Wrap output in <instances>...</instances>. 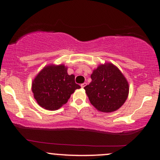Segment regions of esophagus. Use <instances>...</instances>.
I'll list each match as a JSON object with an SVG mask.
<instances>
[{
  "instance_id": "esophagus-1",
  "label": "esophagus",
  "mask_w": 160,
  "mask_h": 160,
  "mask_svg": "<svg viewBox=\"0 0 160 160\" xmlns=\"http://www.w3.org/2000/svg\"><path fill=\"white\" fill-rule=\"evenodd\" d=\"M86 85H87V83L84 82V83H83V84H81V87H82V88H84V87L85 86H86Z\"/></svg>"
}]
</instances>
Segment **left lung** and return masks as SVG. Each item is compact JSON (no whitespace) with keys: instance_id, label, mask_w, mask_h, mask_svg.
<instances>
[{"instance_id":"left-lung-1","label":"left lung","mask_w":160,"mask_h":160,"mask_svg":"<svg viewBox=\"0 0 160 160\" xmlns=\"http://www.w3.org/2000/svg\"><path fill=\"white\" fill-rule=\"evenodd\" d=\"M92 82L84 88L92 105L102 112L119 109L128 98V83L111 63L100 65L91 75Z\"/></svg>"}]
</instances>
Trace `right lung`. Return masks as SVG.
<instances>
[{"label": "right lung", "instance_id": "right-lung-1", "mask_svg": "<svg viewBox=\"0 0 160 160\" xmlns=\"http://www.w3.org/2000/svg\"><path fill=\"white\" fill-rule=\"evenodd\" d=\"M80 87L76 84L74 75L68 74L65 65H49L32 82V91L39 106L54 111L66 103L71 94Z\"/></svg>", "mask_w": 160, "mask_h": 160}]
</instances>
